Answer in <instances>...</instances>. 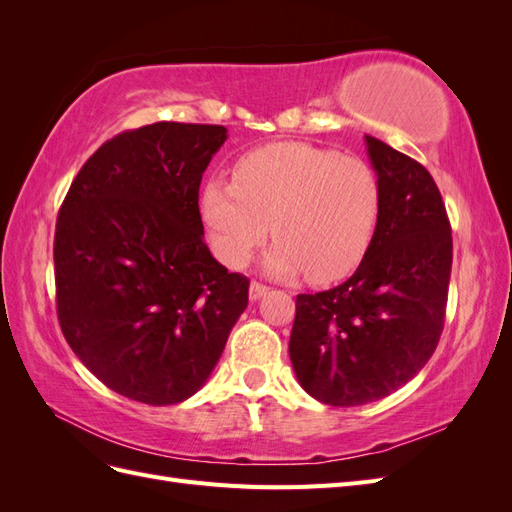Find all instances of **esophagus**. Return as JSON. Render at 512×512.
Returning <instances> with one entry per match:
<instances>
[{"label": "esophagus", "mask_w": 512, "mask_h": 512, "mask_svg": "<svg viewBox=\"0 0 512 512\" xmlns=\"http://www.w3.org/2000/svg\"><path fill=\"white\" fill-rule=\"evenodd\" d=\"M267 286H262V284H258V282H252L250 284V301H258L260 297H265L267 294Z\"/></svg>", "instance_id": "esophagus-1"}]
</instances>
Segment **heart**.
Here are the masks:
<instances>
[{"label":"heart","instance_id":"b5f03b06","mask_svg":"<svg viewBox=\"0 0 512 512\" xmlns=\"http://www.w3.org/2000/svg\"><path fill=\"white\" fill-rule=\"evenodd\" d=\"M200 215L211 250L226 267H245L273 230L262 269L271 277L305 271L324 284L363 262L380 218V183L359 158L275 143L243 156L232 181L207 179Z\"/></svg>","mask_w":512,"mask_h":512}]
</instances>
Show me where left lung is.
<instances>
[{
  "label": "left lung",
  "instance_id": "1",
  "mask_svg": "<svg viewBox=\"0 0 512 512\" xmlns=\"http://www.w3.org/2000/svg\"><path fill=\"white\" fill-rule=\"evenodd\" d=\"M365 147L380 183L374 241L350 280L299 294L288 344L305 393L337 408L391 395L425 367L453 265L451 224L427 168L374 136Z\"/></svg>",
  "mask_w": 512,
  "mask_h": 512
}]
</instances>
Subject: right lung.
<instances>
[{
	"mask_svg": "<svg viewBox=\"0 0 512 512\" xmlns=\"http://www.w3.org/2000/svg\"><path fill=\"white\" fill-rule=\"evenodd\" d=\"M224 126L160 121L106 141L55 230L57 316L108 389L149 406L192 397L247 307L250 280L209 252L198 188Z\"/></svg>",
	"mask_w": 512,
	"mask_h": 512,
	"instance_id": "add662e5",
	"label": "right lung"
}]
</instances>
